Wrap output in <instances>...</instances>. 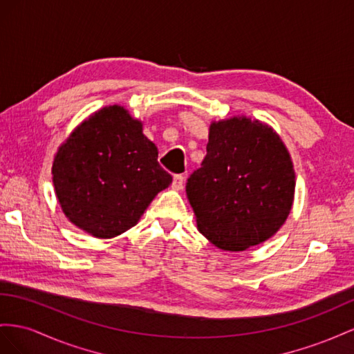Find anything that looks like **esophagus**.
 <instances>
[{"instance_id": "obj_1", "label": "esophagus", "mask_w": 354, "mask_h": 354, "mask_svg": "<svg viewBox=\"0 0 354 354\" xmlns=\"http://www.w3.org/2000/svg\"><path fill=\"white\" fill-rule=\"evenodd\" d=\"M185 184V176L184 175H175L174 178V183H171V188L174 189H183Z\"/></svg>"}]
</instances>
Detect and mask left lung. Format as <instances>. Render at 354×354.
I'll list each match as a JSON object with an SVG mask.
<instances>
[{"label": "left lung", "instance_id": "left-lung-1", "mask_svg": "<svg viewBox=\"0 0 354 354\" xmlns=\"http://www.w3.org/2000/svg\"><path fill=\"white\" fill-rule=\"evenodd\" d=\"M206 151L187 180L200 233L230 252L274 236L295 194L294 165L280 136L259 120L231 117L210 124Z\"/></svg>", "mask_w": 354, "mask_h": 354}]
</instances>
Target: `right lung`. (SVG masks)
<instances>
[{
  "label": "right lung",
  "instance_id": "right-lung-1",
  "mask_svg": "<svg viewBox=\"0 0 354 354\" xmlns=\"http://www.w3.org/2000/svg\"><path fill=\"white\" fill-rule=\"evenodd\" d=\"M157 157V147L142 133V123L124 106L96 111L55 156L53 185L64 214L97 239L124 233L171 184Z\"/></svg>",
  "mask_w": 354,
  "mask_h": 354
}]
</instances>
